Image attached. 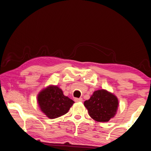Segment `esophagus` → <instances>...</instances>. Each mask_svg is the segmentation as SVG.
<instances>
[{
    "mask_svg": "<svg viewBox=\"0 0 151 151\" xmlns=\"http://www.w3.org/2000/svg\"><path fill=\"white\" fill-rule=\"evenodd\" d=\"M74 100L75 101H76V102H81V101H83V100L82 98H76Z\"/></svg>",
    "mask_w": 151,
    "mask_h": 151,
    "instance_id": "obj_1",
    "label": "esophagus"
}]
</instances>
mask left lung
Segmentation results:
<instances>
[{"label": "left lung", "mask_w": 151, "mask_h": 151, "mask_svg": "<svg viewBox=\"0 0 151 151\" xmlns=\"http://www.w3.org/2000/svg\"><path fill=\"white\" fill-rule=\"evenodd\" d=\"M84 105L93 119L98 122H107L116 114L118 100L112 93L101 89L93 93Z\"/></svg>", "instance_id": "1"}]
</instances>
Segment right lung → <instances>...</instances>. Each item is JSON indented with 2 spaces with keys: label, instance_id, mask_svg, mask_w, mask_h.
<instances>
[{
  "label": "right lung",
  "instance_id": "obj_1",
  "mask_svg": "<svg viewBox=\"0 0 151 151\" xmlns=\"http://www.w3.org/2000/svg\"><path fill=\"white\" fill-rule=\"evenodd\" d=\"M41 111L47 117L55 119L65 114L74 101L63 95L58 86H50L40 92L37 97Z\"/></svg>",
  "mask_w": 151,
  "mask_h": 151
}]
</instances>
